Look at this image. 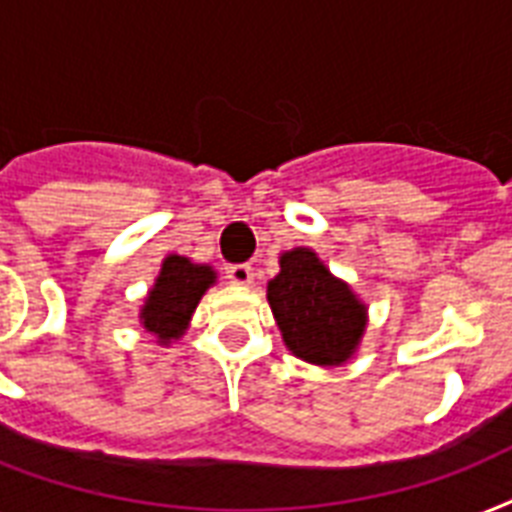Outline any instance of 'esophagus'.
<instances>
[{"mask_svg":"<svg viewBox=\"0 0 512 512\" xmlns=\"http://www.w3.org/2000/svg\"><path fill=\"white\" fill-rule=\"evenodd\" d=\"M228 279L233 281V284H239V287H249L252 284V279H255V273H252V265L247 263H239V265H228Z\"/></svg>","mask_w":512,"mask_h":512,"instance_id":"34e87169","label":"esophagus"}]
</instances>
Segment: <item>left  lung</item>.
Returning a JSON list of instances; mask_svg holds the SVG:
<instances>
[{"label":"left lung","mask_w":512,"mask_h":512,"mask_svg":"<svg viewBox=\"0 0 512 512\" xmlns=\"http://www.w3.org/2000/svg\"><path fill=\"white\" fill-rule=\"evenodd\" d=\"M279 265V276L268 281V303L284 345L308 364H345L364 337L366 305L313 249H289Z\"/></svg>","instance_id":"left-lung-1"}]
</instances>
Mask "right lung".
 Wrapping results in <instances>:
<instances>
[{
  "label": "right lung",
  "mask_w": 512,
  "mask_h": 512,
  "mask_svg": "<svg viewBox=\"0 0 512 512\" xmlns=\"http://www.w3.org/2000/svg\"><path fill=\"white\" fill-rule=\"evenodd\" d=\"M212 265H196L183 255H167L146 303L140 308V324L156 335V342L170 345L188 329L201 295L215 284Z\"/></svg>",
  "instance_id": "right-lung-1"
}]
</instances>
